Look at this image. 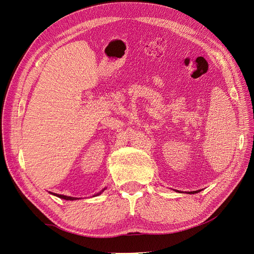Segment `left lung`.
<instances>
[{
	"instance_id": "1",
	"label": "left lung",
	"mask_w": 254,
	"mask_h": 254,
	"mask_svg": "<svg viewBox=\"0 0 254 254\" xmlns=\"http://www.w3.org/2000/svg\"><path fill=\"white\" fill-rule=\"evenodd\" d=\"M194 193H196V191H194Z\"/></svg>"
}]
</instances>
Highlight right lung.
I'll list each match as a JSON object with an SVG mask.
<instances>
[{
	"mask_svg": "<svg viewBox=\"0 0 254 254\" xmlns=\"http://www.w3.org/2000/svg\"><path fill=\"white\" fill-rule=\"evenodd\" d=\"M101 193H98V194H96V196L97 195H99ZM56 196L57 197H59V198H63V199H65V200H76V199H78V198H75V197H70V196H64V195H59V194H56Z\"/></svg>",
	"mask_w": 254,
	"mask_h": 254,
	"instance_id": "right-lung-1",
	"label": "right lung"
}]
</instances>
